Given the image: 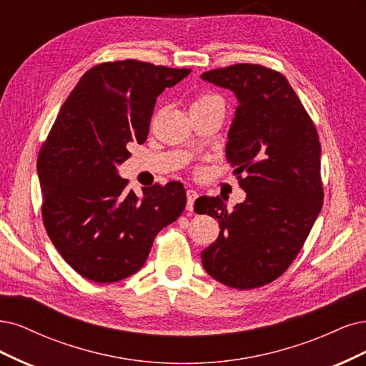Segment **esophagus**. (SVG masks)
<instances>
[{
  "mask_svg": "<svg viewBox=\"0 0 366 366\" xmlns=\"http://www.w3.org/2000/svg\"><path fill=\"white\" fill-rule=\"evenodd\" d=\"M199 197V193L196 190H187V209L192 211L194 200Z\"/></svg>",
  "mask_w": 366,
  "mask_h": 366,
  "instance_id": "esophagus-1",
  "label": "esophagus"
}]
</instances>
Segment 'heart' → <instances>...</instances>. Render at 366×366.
I'll use <instances>...</instances> for the list:
<instances>
[{
  "label": "heart",
  "mask_w": 366,
  "mask_h": 366,
  "mask_svg": "<svg viewBox=\"0 0 366 366\" xmlns=\"http://www.w3.org/2000/svg\"><path fill=\"white\" fill-rule=\"evenodd\" d=\"M209 103H222L219 97L216 96H209V94H205V96H200L196 99L194 104H209Z\"/></svg>",
  "instance_id": "heart-1"
}]
</instances>
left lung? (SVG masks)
Masks as SVG:
<instances>
[{
  "label": "left lung",
  "mask_w": 366,
  "mask_h": 366,
  "mask_svg": "<svg viewBox=\"0 0 366 366\" xmlns=\"http://www.w3.org/2000/svg\"><path fill=\"white\" fill-rule=\"evenodd\" d=\"M202 79L239 99L227 158L246 200L228 211L220 196L196 200V213L220 232L202 251L214 280L255 289L286 272L322 208L321 143L310 115L281 73L258 64L209 69Z\"/></svg>",
  "instance_id": "obj_1"
}]
</instances>
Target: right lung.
I'll return each instance as SVG.
<instances>
[{"instance_id":"add662e5","label":"right lung","mask_w":366,"mask_h":366,"mask_svg":"<svg viewBox=\"0 0 366 366\" xmlns=\"http://www.w3.org/2000/svg\"><path fill=\"white\" fill-rule=\"evenodd\" d=\"M126 59L81 76L38 155L42 220L50 240L79 275L115 282L143 267L157 234L181 216V182L144 187L138 197L117 166L143 144L159 94L190 74Z\"/></svg>"}]
</instances>
